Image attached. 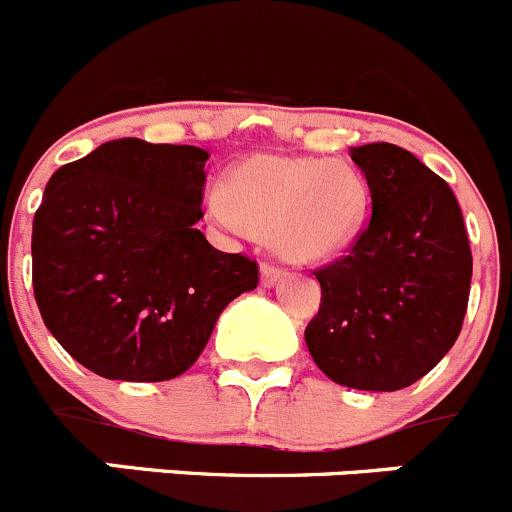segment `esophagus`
Segmentation results:
<instances>
[{"label":"esophagus","instance_id":"obj_1","mask_svg":"<svg viewBox=\"0 0 512 512\" xmlns=\"http://www.w3.org/2000/svg\"><path fill=\"white\" fill-rule=\"evenodd\" d=\"M281 276H284V269H281V266L269 264V261H266V264H261V284L264 286H274Z\"/></svg>","mask_w":512,"mask_h":512}]
</instances>
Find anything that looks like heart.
Listing matches in <instances>:
<instances>
[{"mask_svg": "<svg viewBox=\"0 0 512 512\" xmlns=\"http://www.w3.org/2000/svg\"><path fill=\"white\" fill-rule=\"evenodd\" d=\"M208 208L223 226L269 236L294 261L344 253L369 218V186L347 160L251 155L213 188Z\"/></svg>", "mask_w": 512, "mask_h": 512, "instance_id": "obj_1", "label": "heart"}]
</instances>
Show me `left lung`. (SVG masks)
<instances>
[{"label":"left lung","mask_w":512,"mask_h":512,"mask_svg":"<svg viewBox=\"0 0 512 512\" xmlns=\"http://www.w3.org/2000/svg\"><path fill=\"white\" fill-rule=\"evenodd\" d=\"M372 218L347 256L314 271L319 314L304 339L316 367L352 389L394 392L425 377L462 329L472 253L455 193L410 150H349Z\"/></svg>","instance_id":"obj_1"}]
</instances>
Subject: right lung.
<instances>
[{
    "mask_svg": "<svg viewBox=\"0 0 512 512\" xmlns=\"http://www.w3.org/2000/svg\"><path fill=\"white\" fill-rule=\"evenodd\" d=\"M208 153L140 138L102 143L50 178L32 223L34 299L52 337L105 379L186 372L259 266L206 241Z\"/></svg>",
    "mask_w": 512,
    "mask_h": 512,
    "instance_id": "1",
    "label": "right lung"
}]
</instances>
